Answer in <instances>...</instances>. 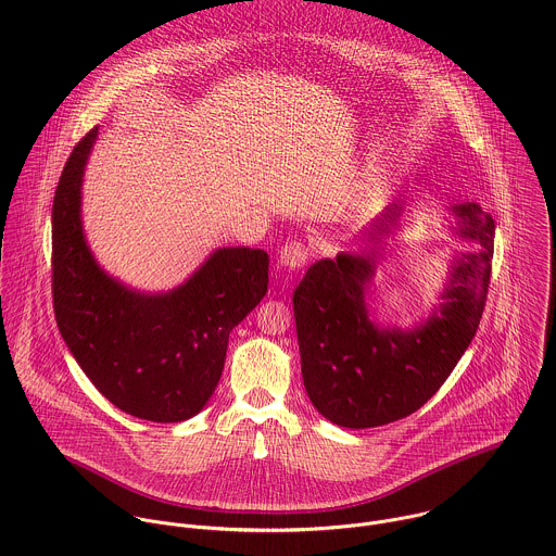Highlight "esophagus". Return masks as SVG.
Instances as JSON below:
<instances>
[{"mask_svg":"<svg viewBox=\"0 0 556 556\" xmlns=\"http://www.w3.org/2000/svg\"><path fill=\"white\" fill-rule=\"evenodd\" d=\"M279 264L288 270H299L307 264V249L301 242H288L279 251Z\"/></svg>","mask_w":556,"mask_h":556,"instance_id":"34e87169","label":"esophagus"}]
</instances>
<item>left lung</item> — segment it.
<instances>
[{"label":"left lung","instance_id":"1","mask_svg":"<svg viewBox=\"0 0 556 556\" xmlns=\"http://www.w3.org/2000/svg\"><path fill=\"white\" fill-rule=\"evenodd\" d=\"M403 210V203L388 205L359 240L379 244L399 227ZM451 212L453 231L479 251L453 257L442 303L425 323L401 329L370 318L372 251L318 260L294 290L303 383L312 405L333 425L370 429L407 418L444 386L470 346L485 309L496 225L477 203Z\"/></svg>","mask_w":556,"mask_h":556}]
</instances>
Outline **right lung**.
Masks as SVG:
<instances>
[{
    "mask_svg": "<svg viewBox=\"0 0 556 556\" xmlns=\"http://www.w3.org/2000/svg\"><path fill=\"white\" fill-rule=\"evenodd\" d=\"M97 140L71 151L51 210L55 323L92 386L121 412L151 422L197 416L214 394L231 329L268 290V253L223 247L177 288L147 294L108 275L81 227V179Z\"/></svg>",
    "mask_w": 556,
    "mask_h": 556,
    "instance_id": "obj_1",
    "label": "right lung"
}]
</instances>
